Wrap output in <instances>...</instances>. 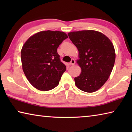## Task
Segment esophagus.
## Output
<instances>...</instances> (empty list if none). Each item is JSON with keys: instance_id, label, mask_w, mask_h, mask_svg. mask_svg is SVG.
Segmentation results:
<instances>
[{"instance_id": "1", "label": "esophagus", "mask_w": 132, "mask_h": 132, "mask_svg": "<svg viewBox=\"0 0 132 132\" xmlns=\"http://www.w3.org/2000/svg\"><path fill=\"white\" fill-rule=\"evenodd\" d=\"M75 64V61L74 59H71V62L69 63V64H70V65H74Z\"/></svg>"}]
</instances>
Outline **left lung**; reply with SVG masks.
<instances>
[{
	"mask_svg": "<svg viewBox=\"0 0 132 132\" xmlns=\"http://www.w3.org/2000/svg\"><path fill=\"white\" fill-rule=\"evenodd\" d=\"M68 35L79 51L77 63L81 69L80 75L75 78L76 86L85 92H95L108 80L114 66L112 42L94 30L73 31Z\"/></svg>",
	"mask_w": 132,
	"mask_h": 132,
	"instance_id": "1",
	"label": "left lung"
}]
</instances>
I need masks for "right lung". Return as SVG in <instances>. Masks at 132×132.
I'll list each match as a JSON object with an SVG mask.
<instances>
[{
    "mask_svg": "<svg viewBox=\"0 0 132 132\" xmlns=\"http://www.w3.org/2000/svg\"><path fill=\"white\" fill-rule=\"evenodd\" d=\"M68 37L59 31H42L31 36L21 51L22 68L27 79L42 91L56 87L66 67L60 60L57 49Z\"/></svg>",
    "mask_w": 132,
    "mask_h": 132,
    "instance_id": "right-lung-1",
    "label": "right lung"
}]
</instances>
